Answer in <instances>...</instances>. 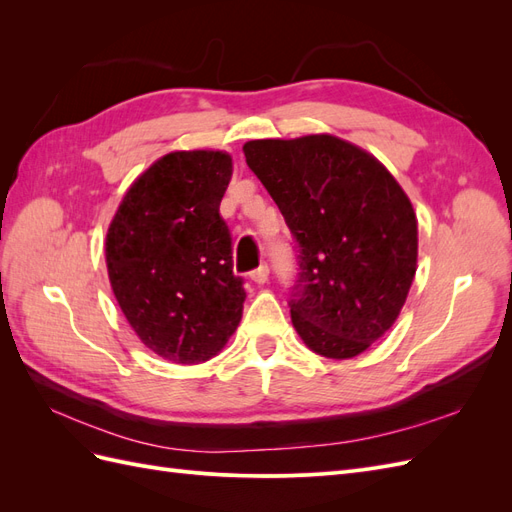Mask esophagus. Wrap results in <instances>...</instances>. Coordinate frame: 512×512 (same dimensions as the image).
<instances>
[{
    "label": "esophagus",
    "instance_id": "1",
    "mask_svg": "<svg viewBox=\"0 0 512 512\" xmlns=\"http://www.w3.org/2000/svg\"><path fill=\"white\" fill-rule=\"evenodd\" d=\"M250 277H252V280H254L256 284H267V280H269V267L265 265V262H262V265H260L258 269H254V271L250 273Z\"/></svg>",
    "mask_w": 512,
    "mask_h": 512
}]
</instances>
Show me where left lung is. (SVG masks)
<instances>
[{
  "label": "left lung",
  "instance_id": "8db88e82",
  "mask_svg": "<svg viewBox=\"0 0 512 512\" xmlns=\"http://www.w3.org/2000/svg\"><path fill=\"white\" fill-rule=\"evenodd\" d=\"M299 247L292 324L327 359H352L393 327L416 273L410 198L371 153L331 134L243 145Z\"/></svg>",
  "mask_w": 512,
  "mask_h": 512
}]
</instances>
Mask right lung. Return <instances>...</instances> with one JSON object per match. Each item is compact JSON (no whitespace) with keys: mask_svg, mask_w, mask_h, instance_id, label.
<instances>
[{"mask_svg":"<svg viewBox=\"0 0 512 512\" xmlns=\"http://www.w3.org/2000/svg\"><path fill=\"white\" fill-rule=\"evenodd\" d=\"M232 177L226 151H173L123 196L106 232L115 299L141 342L166 361L218 354L239 327L243 277L220 215Z\"/></svg>","mask_w":512,"mask_h":512,"instance_id":"obj_1","label":"right lung"}]
</instances>
